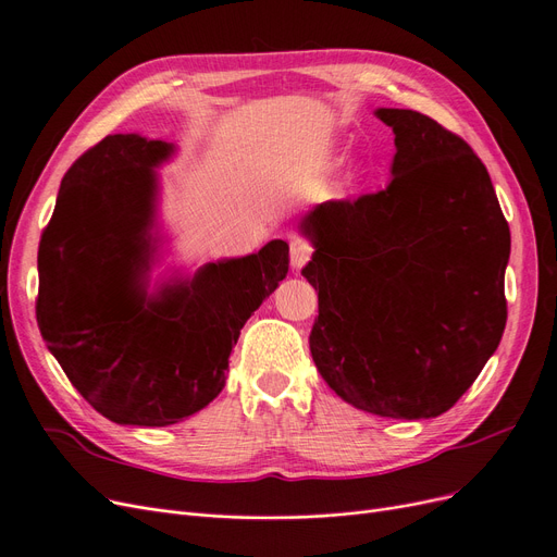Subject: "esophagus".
I'll return each instance as SVG.
<instances>
[{"label":"esophagus","instance_id":"1","mask_svg":"<svg viewBox=\"0 0 557 557\" xmlns=\"http://www.w3.org/2000/svg\"><path fill=\"white\" fill-rule=\"evenodd\" d=\"M289 250H292V268L298 273L300 268H302L307 261H310V257H312V245L307 243L305 238H300V236H294L292 243H289Z\"/></svg>","mask_w":557,"mask_h":557}]
</instances>
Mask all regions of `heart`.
Wrapping results in <instances>:
<instances>
[{"mask_svg":"<svg viewBox=\"0 0 557 557\" xmlns=\"http://www.w3.org/2000/svg\"><path fill=\"white\" fill-rule=\"evenodd\" d=\"M362 176H364V164L360 160H351L342 174V185L344 188H351V185H356Z\"/></svg>","mask_w":557,"mask_h":557,"instance_id":"obj_1","label":"heart"}]
</instances>
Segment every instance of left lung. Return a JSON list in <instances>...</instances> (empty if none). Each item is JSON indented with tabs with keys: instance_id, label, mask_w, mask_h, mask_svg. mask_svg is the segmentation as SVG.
Masks as SVG:
<instances>
[{
	"instance_id": "8db88e82",
	"label": "left lung",
	"mask_w": 557,
	"mask_h": 557,
	"mask_svg": "<svg viewBox=\"0 0 557 557\" xmlns=\"http://www.w3.org/2000/svg\"><path fill=\"white\" fill-rule=\"evenodd\" d=\"M395 133L387 188L323 201L298 224L319 292L310 351L367 413L438 418L500 344L509 226L468 144L416 110L374 112Z\"/></svg>"
}]
</instances>
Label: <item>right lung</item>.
Segmentation results:
<instances>
[{"instance_id": "obj_1", "label": "right lung", "mask_w": 557, "mask_h": 557, "mask_svg": "<svg viewBox=\"0 0 557 557\" xmlns=\"http://www.w3.org/2000/svg\"><path fill=\"white\" fill-rule=\"evenodd\" d=\"M176 144L108 135L79 156L38 245L36 321L48 351L100 416L168 426L224 387L240 327L289 271V245L151 284L164 236L160 174Z\"/></svg>"}]
</instances>
